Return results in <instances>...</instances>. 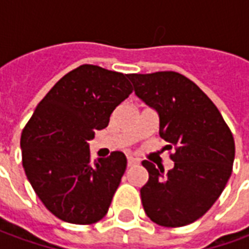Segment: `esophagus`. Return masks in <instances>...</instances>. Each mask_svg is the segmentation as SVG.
Instances as JSON below:
<instances>
[{
	"mask_svg": "<svg viewBox=\"0 0 249 249\" xmlns=\"http://www.w3.org/2000/svg\"><path fill=\"white\" fill-rule=\"evenodd\" d=\"M138 163V159H135V158L132 157H127V164H128V167L134 166V164H137Z\"/></svg>",
	"mask_w": 249,
	"mask_h": 249,
	"instance_id": "1",
	"label": "esophagus"
}]
</instances>
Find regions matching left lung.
<instances>
[{"mask_svg":"<svg viewBox=\"0 0 249 249\" xmlns=\"http://www.w3.org/2000/svg\"><path fill=\"white\" fill-rule=\"evenodd\" d=\"M134 91L159 115V135L175 152L164 175L143 160L148 182L141 188L146 215L163 227H183L206 213L231 177L233 137L217 107L182 74H127Z\"/></svg>","mask_w":249,"mask_h":249,"instance_id":"obj_1","label":"left lung"}]
</instances>
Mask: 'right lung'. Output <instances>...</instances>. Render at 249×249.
I'll return each instance as SVG.
<instances>
[{
	"label": "right lung",
	"instance_id": "1",
	"mask_svg": "<svg viewBox=\"0 0 249 249\" xmlns=\"http://www.w3.org/2000/svg\"><path fill=\"white\" fill-rule=\"evenodd\" d=\"M131 92L126 74L82 65L36 107L21 135L22 166L37 196L58 219L92 224L108 211L127 159L114 151L90 162L89 141Z\"/></svg>",
	"mask_w": 249,
	"mask_h": 249
}]
</instances>
